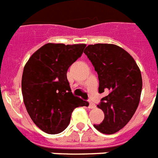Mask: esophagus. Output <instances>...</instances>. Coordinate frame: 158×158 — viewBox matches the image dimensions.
Listing matches in <instances>:
<instances>
[{
  "instance_id": "obj_1",
  "label": "esophagus",
  "mask_w": 158,
  "mask_h": 158,
  "mask_svg": "<svg viewBox=\"0 0 158 158\" xmlns=\"http://www.w3.org/2000/svg\"><path fill=\"white\" fill-rule=\"evenodd\" d=\"M95 108V104L89 101V108Z\"/></svg>"
}]
</instances>
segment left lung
<instances>
[{
	"mask_svg": "<svg viewBox=\"0 0 158 158\" xmlns=\"http://www.w3.org/2000/svg\"><path fill=\"white\" fill-rule=\"evenodd\" d=\"M84 53L98 73L99 92L108 93L97 105L104 119L94 127L112 135L129 122L138 108L143 85L140 70L129 53L113 44L89 45Z\"/></svg>",
	"mask_w": 158,
	"mask_h": 158,
	"instance_id": "left-lung-1",
	"label": "left lung"
}]
</instances>
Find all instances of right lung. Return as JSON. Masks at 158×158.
Segmentation results:
<instances>
[{
    "mask_svg": "<svg viewBox=\"0 0 158 158\" xmlns=\"http://www.w3.org/2000/svg\"><path fill=\"white\" fill-rule=\"evenodd\" d=\"M85 45L47 43L25 64L22 77L23 103L32 122L45 133L64 131L73 110L89 105L73 95L67 79L68 69L81 56Z\"/></svg>",
    "mask_w": 158,
    "mask_h": 158,
    "instance_id": "obj_1",
    "label": "right lung"
}]
</instances>
